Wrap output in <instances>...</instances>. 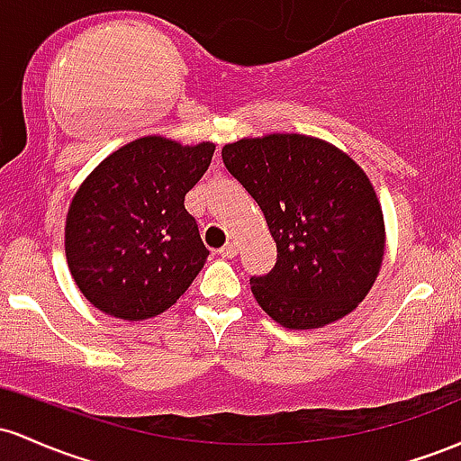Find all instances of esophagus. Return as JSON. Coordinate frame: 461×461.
Listing matches in <instances>:
<instances>
[{
	"label": "esophagus",
	"instance_id": "esophagus-1",
	"mask_svg": "<svg viewBox=\"0 0 461 461\" xmlns=\"http://www.w3.org/2000/svg\"><path fill=\"white\" fill-rule=\"evenodd\" d=\"M237 250H240V248H237L235 241H230V244H226L224 248H220V250H217V255L224 257V258H232V257L237 255Z\"/></svg>",
	"mask_w": 461,
	"mask_h": 461
}]
</instances>
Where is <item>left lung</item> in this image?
Listing matches in <instances>:
<instances>
[{
    "instance_id": "1",
    "label": "left lung",
    "mask_w": 461,
    "mask_h": 461,
    "mask_svg": "<svg viewBox=\"0 0 461 461\" xmlns=\"http://www.w3.org/2000/svg\"><path fill=\"white\" fill-rule=\"evenodd\" d=\"M221 158L276 241V266L250 278L263 312L296 330L353 312L385 252L384 211L364 169L333 143L289 132L240 139Z\"/></svg>"
}]
</instances>
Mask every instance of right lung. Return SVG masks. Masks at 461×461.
<instances>
[{
	"mask_svg": "<svg viewBox=\"0 0 461 461\" xmlns=\"http://www.w3.org/2000/svg\"><path fill=\"white\" fill-rule=\"evenodd\" d=\"M215 146H183L149 134L97 165L76 191L65 224L71 276L93 307L148 320L187 292L209 250L185 195L203 178Z\"/></svg>",
	"mask_w": 461,
	"mask_h": 461,
	"instance_id": "1",
	"label": "right lung"
}]
</instances>
